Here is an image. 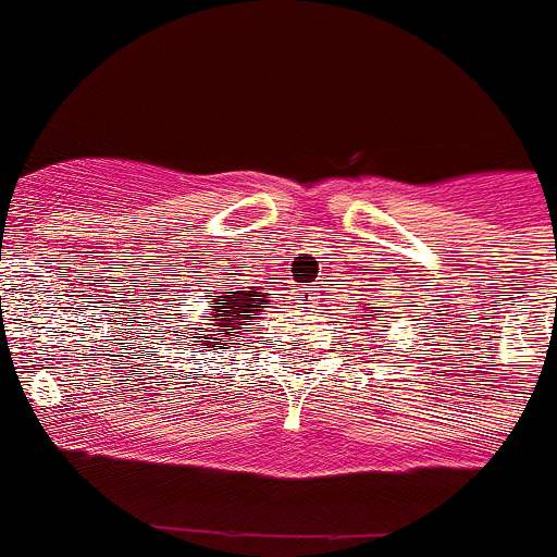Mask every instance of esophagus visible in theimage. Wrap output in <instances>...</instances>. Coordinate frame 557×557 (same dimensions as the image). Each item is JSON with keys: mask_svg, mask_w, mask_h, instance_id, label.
Instances as JSON below:
<instances>
[{"mask_svg": "<svg viewBox=\"0 0 557 557\" xmlns=\"http://www.w3.org/2000/svg\"><path fill=\"white\" fill-rule=\"evenodd\" d=\"M295 295H298V307H309V304H312V298H314V293L309 287H301Z\"/></svg>", "mask_w": 557, "mask_h": 557, "instance_id": "obj_1", "label": "esophagus"}]
</instances>
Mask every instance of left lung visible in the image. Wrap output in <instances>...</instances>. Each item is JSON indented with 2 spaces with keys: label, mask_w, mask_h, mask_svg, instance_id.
<instances>
[{
  "label": "left lung",
  "mask_w": 557,
  "mask_h": 557,
  "mask_svg": "<svg viewBox=\"0 0 557 557\" xmlns=\"http://www.w3.org/2000/svg\"><path fill=\"white\" fill-rule=\"evenodd\" d=\"M376 309H385V307H371V304H366V312H376ZM368 321H373V318H368Z\"/></svg>",
  "instance_id": "left-lung-1"
}]
</instances>
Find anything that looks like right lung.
Masks as SVG:
<instances>
[{"mask_svg": "<svg viewBox=\"0 0 557 557\" xmlns=\"http://www.w3.org/2000/svg\"><path fill=\"white\" fill-rule=\"evenodd\" d=\"M234 275L236 273H223V278L218 282V289H209V293L214 295H209L206 312L198 314V321L203 323L189 321V326H198L191 332L198 334V337L191 339V346H206L214 348V351L223 346H239V343H231V339L239 337L243 332H248L250 323H253V314L262 312V304L268 301V295H275L259 293V287H239V278H234ZM181 307H186V304H178L175 312H198V309ZM181 337H184V334H181Z\"/></svg>", "mask_w": 557, "mask_h": 557, "instance_id": "add662e5", "label": "right lung"}]
</instances>
